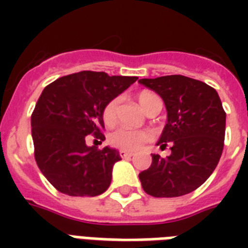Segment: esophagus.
Returning <instances> with one entry per match:
<instances>
[{
  "label": "esophagus",
  "mask_w": 248,
  "mask_h": 248,
  "mask_svg": "<svg viewBox=\"0 0 248 248\" xmlns=\"http://www.w3.org/2000/svg\"><path fill=\"white\" fill-rule=\"evenodd\" d=\"M119 155L122 156V158H131V156H134V153H130V151L121 150V151H119Z\"/></svg>",
  "instance_id": "1"
}]
</instances>
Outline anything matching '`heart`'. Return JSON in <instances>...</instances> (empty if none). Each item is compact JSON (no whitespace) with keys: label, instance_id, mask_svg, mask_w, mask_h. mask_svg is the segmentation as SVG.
<instances>
[{"label":"heart","instance_id":"heart-1","mask_svg":"<svg viewBox=\"0 0 248 248\" xmlns=\"http://www.w3.org/2000/svg\"><path fill=\"white\" fill-rule=\"evenodd\" d=\"M137 101L140 103V108L145 111L147 115L154 111H161L162 101L161 98L153 92H142L138 94ZM118 105L119 99L114 98L111 101L106 103L103 108L102 118L106 126H114L118 121ZM151 133L147 130H135L129 127H118L108 135V142L117 147L119 150L134 151L145 142L150 140Z\"/></svg>","mask_w":248,"mask_h":248}]
</instances>
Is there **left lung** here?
<instances>
[{"mask_svg":"<svg viewBox=\"0 0 248 248\" xmlns=\"http://www.w3.org/2000/svg\"><path fill=\"white\" fill-rule=\"evenodd\" d=\"M140 83L159 94L167 124L156 145H171V154H151V166L140 174L142 188L155 198H174L197 190L218 165L224 145L226 113L218 93L185 76L142 78Z\"/></svg>","mask_w":248,"mask_h":248,"instance_id":"1","label":"left lung"}]
</instances>
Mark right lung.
I'll use <instances>...</instances> for the list:
<instances>
[{
	"label": "right lung",
	"mask_w": 248,
	"mask_h": 248,
	"mask_svg": "<svg viewBox=\"0 0 248 248\" xmlns=\"http://www.w3.org/2000/svg\"><path fill=\"white\" fill-rule=\"evenodd\" d=\"M138 77L79 71L44 89L31 114L34 158L41 172L62 194L97 197L108 188L115 149L89 147L86 135L105 140L103 108Z\"/></svg>",
	"instance_id": "1"
}]
</instances>
